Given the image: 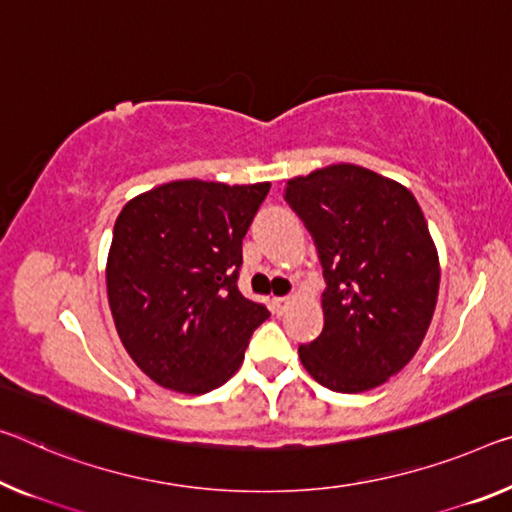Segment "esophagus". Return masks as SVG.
<instances>
[{
    "label": "esophagus",
    "mask_w": 512,
    "mask_h": 512,
    "mask_svg": "<svg viewBox=\"0 0 512 512\" xmlns=\"http://www.w3.org/2000/svg\"><path fill=\"white\" fill-rule=\"evenodd\" d=\"M295 302V295H286V297H272V306L274 311L279 313V316H283L290 309V304Z\"/></svg>",
    "instance_id": "34e87169"
}]
</instances>
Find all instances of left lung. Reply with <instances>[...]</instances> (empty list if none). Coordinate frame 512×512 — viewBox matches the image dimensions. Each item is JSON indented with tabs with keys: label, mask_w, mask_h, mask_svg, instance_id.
I'll return each mask as SVG.
<instances>
[{
	"label": "left lung",
	"mask_w": 512,
	"mask_h": 512,
	"mask_svg": "<svg viewBox=\"0 0 512 512\" xmlns=\"http://www.w3.org/2000/svg\"><path fill=\"white\" fill-rule=\"evenodd\" d=\"M286 199L316 240L325 327L300 345L313 380L341 393L380 387L426 336L439 293V256L414 194L359 164H329L288 180Z\"/></svg>",
	"instance_id": "left-lung-1"
}]
</instances>
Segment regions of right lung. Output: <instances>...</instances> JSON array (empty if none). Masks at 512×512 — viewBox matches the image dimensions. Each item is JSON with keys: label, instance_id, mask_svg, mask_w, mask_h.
I'll list each match as a JSON object with an SVG mask.
<instances>
[{"label": "right lung", "instance_id": "right-lung-1", "mask_svg": "<svg viewBox=\"0 0 512 512\" xmlns=\"http://www.w3.org/2000/svg\"><path fill=\"white\" fill-rule=\"evenodd\" d=\"M267 192L270 183L174 180L116 217L109 309L123 348L160 387L190 396L222 387L270 318L235 286L242 238Z\"/></svg>", "mask_w": 512, "mask_h": 512}]
</instances>
